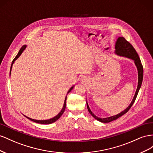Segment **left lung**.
<instances>
[{"instance_id": "obj_1", "label": "left lung", "mask_w": 153, "mask_h": 153, "mask_svg": "<svg viewBox=\"0 0 153 153\" xmlns=\"http://www.w3.org/2000/svg\"><path fill=\"white\" fill-rule=\"evenodd\" d=\"M115 49H116L115 52L117 54H119L120 56H125V57L131 58L134 61V63H135V65H136V66L137 67L138 72V87H137V89L136 91V93H135V94H134L133 101L131 102L130 105L127 108H126L124 111H122L121 113H119V114L116 115L115 116H112V117H107V118H103V119H101V118H99L97 116H95L94 113L91 111L90 109L88 106V104L86 102L87 108H88V110L90 114L92 115L95 119H97V120L101 122V123H110V122L115 120L117 119L118 118H119L121 116L124 115L125 113H126L129 110V109L133 106V104H134L135 100H136V98L137 97L139 90L141 87V85L142 83V80H143V66L141 63V61H140V58L137 54V52L134 49L133 45L131 44L129 42L126 40L124 37H119L117 39V42H116Z\"/></svg>"}]
</instances>
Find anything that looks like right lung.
Wrapping results in <instances>:
<instances>
[{
    "label": "right lung",
    "instance_id": "right-lung-1",
    "mask_svg": "<svg viewBox=\"0 0 153 153\" xmlns=\"http://www.w3.org/2000/svg\"><path fill=\"white\" fill-rule=\"evenodd\" d=\"M25 47H26L25 45H24V46H22V47H21L20 50V51H19V53L17 54V55L15 56V58H14V59L13 60V62H12L11 65V68H12V66H13V64L14 62H15V61L17 58H18L20 56V54H22V52H23V51L25 49ZM10 73H11V71H10ZM72 88H73V87H72V88L68 90V93H69L70 91H71L72 90ZM66 101H67V96H66V98H65V102H64V104H63V108H62V111H61L59 112V114H58V115H56L55 117L52 118V119H49V120H38L32 119H30V118H29V117H27V119H29V120H32V121L34 122V123H39V124H51V123H54V122H56V121L57 120H58V119H59V118H60V117L62 116L63 113H64V111H65V108H66Z\"/></svg>",
    "mask_w": 153,
    "mask_h": 153
}]
</instances>
